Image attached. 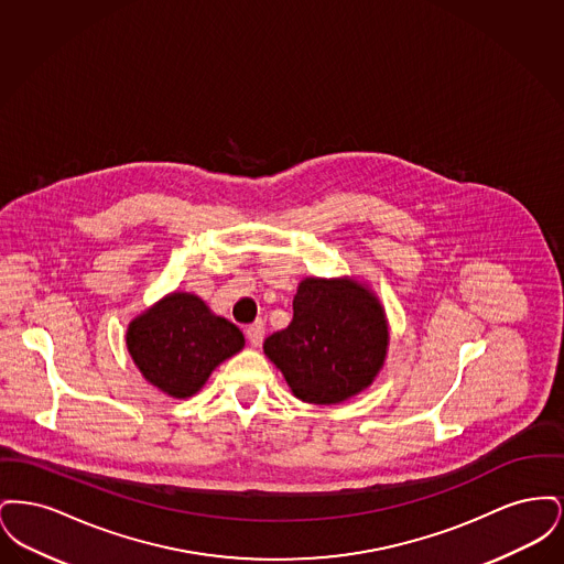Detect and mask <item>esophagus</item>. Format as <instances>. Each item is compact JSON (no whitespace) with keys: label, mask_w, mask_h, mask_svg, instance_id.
Listing matches in <instances>:
<instances>
[{"label":"esophagus","mask_w":564,"mask_h":564,"mask_svg":"<svg viewBox=\"0 0 564 564\" xmlns=\"http://www.w3.org/2000/svg\"><path fill=\"white\" fill-rule=\"evenodd\" d=\"M245 334H247V340H249L251 347H260L262 340H264V327H262V323L249 325V327L245 329Z\"/></svg>","instance_id":"obj_1"}]
</instances>
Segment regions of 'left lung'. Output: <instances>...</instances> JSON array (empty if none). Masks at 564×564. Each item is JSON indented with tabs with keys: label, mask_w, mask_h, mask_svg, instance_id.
Wrapping results in <instances>:
<instances>
[{
	"label": "left lung",
	"mask_w": 564,
	"mask_h": 564,
	"mask_svg": "<svg viewBox=\"0 0 564 564\" xmlns=\"http://www.w3.org/2000/svg\"><path fill=\"white\" fill-rule=\"evenodd\" d=\"M389 350V322L375 292L350 276L297 283L294 319L264 340V355L297 400L343 403L366 391Z\"/></svg>",
	"instance_id": "8db88e82"
}]
</instances>
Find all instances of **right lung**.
I'll return each mask as SVG.
<instances>
[{
  "label": "right lung",
  "mask_w": 564,
  "mask_h": 564,
  "mask_svg": "<svg viewBox=\"0 0 564 564\" xmlns=\"http://www.w3.org/2000/svg\"><path fill=\"white\" fill-rule=\"evenodd\" d=\"M242 347L241 329L189 292L164 295L127 327V349L137 370L175 400L196 395L215 368Z\"/></svg>",
  "instance_id": "add662e5"
}]
</instances>
